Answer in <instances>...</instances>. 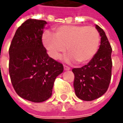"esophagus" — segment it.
Returning a JSON list of instances; mask_svg holds the SVG:
<instances>
[{"instance_id": "1", "label": "esophagus", "mask_w": 123, "mask_h": 123, "mask_svg": "<svg viewBox=\"0 0 123 123\" xmlns=\"http://www.w3.org/2000/svg\"><path fill=\"white\" fill-rule=\"evenodd\" d=\"M64 70L65 71H69L70 70V67H68V66L64 65Z\"/></svg>"}]
</instances>
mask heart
I'll list each match as a JSON object with an SVG mask.
<instances>
[{
  "label": "heart",
  "mask_w": 123,
  "mask_h": 123,
  "mask_svg": "<svg viewBox=\"0 0 123 123\" xmlns=\"http://www.w3.org/2000/svg\"><path fill=\"white\" fill-rule=\"evenodd\" d=\"M45 48L54 59H58L67 48L69 54L65 57L67 62L86 63L96 55L100 36L93 27L63 25L55 29V36L45 32L42 36Z\"/></svg>",
  "instance_id": "obj_1"
}]
</instances>
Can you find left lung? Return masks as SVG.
Segmentation results:
<instances>
[{
    "label": "left lung",
    "instance_id": "1",
    "mask_svg": "<svg viewBox=\"0 0 123 123\" xmlns=\"http://www.w3.org/2000/svg\"><path fill=\"white\" fill-rule=\"evenodd\" d=\"M101 37L100 48L96 55L87 65L73 68L75 75L73 86L79 99L92 101L102 96L107 91L112 74V48L106 33L96 25Z\"/></svg>",
    "mask_w": 123,
    "mask_h": 123
}]
</instances>
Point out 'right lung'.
Segmentation results:
<instances>
[{"instance_id":"right-lung-1","label":"right lung","mask_w":123,"mask_h":123,"mask_svg":"<svg viewBox=\"0 0 123 123\" xmlns=\"http://www.w3.org/2000/svg\"><path fill=\"white\" fill-rule=\"evenodd\" d=\"M47 22L29 19L17 30L9 48V75L16 93L23 99L42 102L50 98L55 79L63 71L42 44Z\"/></svg>"}]
</instances>
